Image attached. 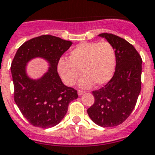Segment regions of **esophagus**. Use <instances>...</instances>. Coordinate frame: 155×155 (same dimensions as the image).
I'll return each mask as SVG.
<instances>
[{"mask_svg": "<svg viewBox=\"0 0 155 155\" xmlns=\"http://www.w3.org/2000/svg\"><path fill=\"white\" fill-rule=\"evenodd\" d=\"M84 93H85V91H78V95L79 96L82 95V94Z\"/></svg>", "mask_w": 155, "mask_h": 155, "instance_id": "esophagus-1", "label": "esophagus"}]
</instances>
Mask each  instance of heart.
I'll return each instance as SVG.
<instances>
[{
	"label": "heart",
	"instance_id": "b5f03b06",
	"mask_svg": "<svg viewBox=\"0 0 155 155\" xmlns=\"http://www.w3.org/2000/svg\"><path fill=\"white\" fill-rule=\"evenodd\" d=\"M116 67V54L113 45L108 41H92L78 44L70 51L68 60L60 59L58 71L65 85L71 87L81 75L80 87L87 88L94 83L105 85L111 80Z\"/></svg>",
	"mask_w": 155,
	"mask_h": 155
}]
</instances>
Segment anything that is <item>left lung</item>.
<instances>
[{"label": "left lung", "instance_id": "8db88e82", "mask_svg": "<svg viewBox=\"0 0 155 155\" xmlns=\"http://www.w3.org/2000/svg\"><path fill=\"white\" fill-rule=\"evenodd\" d=\"M115 50L116 68L107 84L92 92L94 103L87 110L94 123L101 127L122 124L136 106L141 91L142 59L132 44L113 34H100Z\"/></svg>", "mask_w": 155, "mask_h": 155}]
</instances>
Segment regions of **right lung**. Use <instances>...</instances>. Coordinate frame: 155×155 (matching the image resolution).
Returning a JSON list of instances; mask_svg holds the SVG:
<instances>
[{
  "label": "right lung",
  "mask_w": 155,
  "mask_h": 155,
  "mask_svg": "<svg viewBox=\"0 0 155 155\" xmlns=\"http://www.w3.org/2000/svg\"><path fill=\"white\" fill-rule=\"evenodd\" d=\"M72 42L52 35H41L24 42L12 62L14 100L30 124L41 128L57 125L64 117L77 91L66 87L58 73V62ZM44 59L49 68L38 79L29 77L26 66L31 59Z\"/></svg>",
  "instance_id": "1"
}]
</instances>
